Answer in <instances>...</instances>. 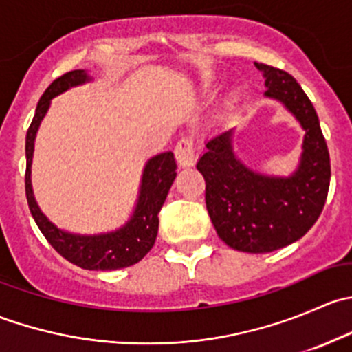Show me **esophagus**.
Here are the masks:
<instances>
[{
  "instance_id": "1",
  "label": "esophagus",
  "mask_w": 352,
  "mask_h": 352,
  "mask_svg": "<svg viewBox=\"0 0 352 352\" xmlns=\"http://www.w3.org/2000/svg\"><path fill=\"white\" fill-rule=\"evenodd\" d=\"M175 158L182 168L192 166L196 163V153H194V144L189 138H182L175 146Z\"/></svg>"
}]
</instances>
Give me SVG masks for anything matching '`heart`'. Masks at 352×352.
<instances>
[{"label": "heart", "mask_w": 352, "mask_h": 352, "mask_svg": "<svg viewBox=\"0 0 352 352\" xmlns=\"http://www.w3.org/2000/svg\"><path fill=\"white\" fill-rule=\"evenodd\" d=\"M219 83H221V78L218 74H206L201 80V90L204 94H212V91L218 90Z\"/></svg>", "instance_id": "heart-1"}]
</instances>
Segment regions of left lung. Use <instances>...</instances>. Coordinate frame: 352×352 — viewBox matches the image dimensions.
I'll list each match as a JSON object with an SVG mask.
<instances>
[{"instance_id":"left-lung-1","label":"left lung","mask_w":352,"mask_h":352,"mask_svg":"<svg viewBox=\"0 0 352 352\" xmlns=\"http://www.w3.org/2000/svg\"><path fill=\"white\" fill-rule=\"evenodd\" d=\"M265 97L283 104L305 131L291 175H265L236 156L235 127L206 141L197 170L206 180V208L228 247L267 254L300 240L320 216L330 184V158L318 116L298 81L286 71L255 63Z\"/></svg>"}]
</instances>
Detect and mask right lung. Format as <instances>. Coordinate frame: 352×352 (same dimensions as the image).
Here are the masks:
<instances>
[{
	"label": "right lung",
	"instance_id": "add662e5",
	"mask_svg": "<svg viewBox=\"0 0 352 352\" xmlns=\"http://www.w3.org/2000/svg\"><path fill=\"white\" fill-rule=\"evenodd\" d=\"M94 78L87 69H74L52 81L38 100L35 116L27 131L25 155H27V172H25V192L32 216L42 235L71 264L88 271H116L129 267L140 262L155 245L158 233V212L165 202L166 194L177 177V163L172 151H165L150 158L141 175L140 192L129 219L119 228L95 235H81L58 228L42 212L35 201L32 189V160L37 131L45 113L51 107V100L65 94L69 88L90 83Z\"/></svg>",
	"mask_w": 352,
	"mask_h": 352
}]
</instances>
